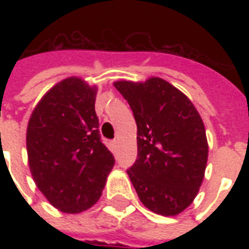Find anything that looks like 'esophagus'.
Masks as SVG:
<instances>
[{
    "label": "esophagus",
    "mask_w": 249,
    "mask_h": 249,
    "mask_svg": "<svg viewBox=\"0 0 249 249\" xmlns=\"http://www.w3.org/2000/svg\"><path fill=\"white\" fill-rule=\"evenodd\" d=\"M109 146H111V150H112V151H116L117 142H116V141H112V142L109 143Z\"/></svg>",
    "instance_id": "esophagus-1"
}]
</instances>
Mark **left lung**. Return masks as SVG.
Segmentation results:
<instances>
[{
    "label": "left lung",
    "mask_w": 249,
    "mask_h": 249,
    "mask_svg": "<svg viewBox=\"0 0 249 249\" xmlns=\"http://www.w3.org/2000/svg\"><path fill=\"white\" fill-rule=\"evenodd\" d=\"M137 123L136 163L126 173L142 204L177 216L194 201L204 178L208 142L200 115L189 98L160 77L113 83Z\"/></svg>",
    "instance_id": "8db88e82"
}]
</instances>
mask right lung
<instances>
[{
  "instance_id": "1",
  "label": "right lung",
  "mask_w": 249,
  "mask_h": 249,
  "mask_svg": "<svg viewBox=\"0 0 249 249\" xmlns=\"http://www.w3.org/2000/svg\"><path fill=\"white\" fill-rule=\"evenodd\" d=\"M97 86L67 77L46 91L27 126L33 181L53 207L80 213L102 195L115 159L98 130Z\"/></svg>"
}]
</instances>
